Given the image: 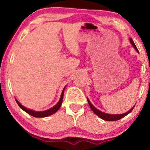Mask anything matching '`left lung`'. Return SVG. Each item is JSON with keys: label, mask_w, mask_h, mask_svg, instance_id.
<instances>
[{"label": "left lung", "mask_w": 150, "mask_h": 150, "mask_svg": "<svg viewBox=\"0 0 150 150\" xmlns=\"http://www.w3.org/2000/svg\"><path fill=\"white\" fill-rule=\"evenodd\" d=\"M130 42L131 43V44L132 45V46L134 47V49H135L136 51L138 52V50H137V47H136L135 43H134L133 41H132V39H130ZM87 101H88V104L89 105V106H90L91 109L92 110V111L95 113L97 116H98L99 117V118H101V119L104 120H108V121H115V120H120V118H123V117L127 116V115L128 114V113H130L131 111H132V109H133L134 107H135V106H133L132 108H130V110L128 111V112L125 113H123V114H108V113H104L102 112V111H99V110H98L97 108H96L94 107L93 105L91 104V102L89 101V100L88 99V98H87Z\"/></svg>", "instance_id": "8db88e82"}]
</instances>
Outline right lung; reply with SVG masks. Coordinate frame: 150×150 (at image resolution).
<instances>
[{"instance_id":"right-lung-1","label":"right lung","mask_w":150,"mask_h":150,"mask_svg":"<svg viewBox=\"0 0 150 150\" xmlns=\"http://www.w3.org/2000/svg\"><path fill=\"white\" fill-rule=\"evenodd\" d=\"M66 87V86H65ZM65 87H64V89H63V91H62V93H61V98H60V100L57 103V104L55 105L52 108H51L50 109H48L46 110V111H33V110H31V109H29V108L25 107V106H23L22 105L20 104L19 101L17 100L16 99H15V100H16V102L18 103V106H20V108H22L23 111H25V112H27L28 114L31 115V116H34V117H37V118H44V117H47V116H51V115L53 114L54 113H56V111H58V109H59L60 107H61V104H62V102H63V94H64V89L65 88Z\"/></svg>"}]
</instances>
